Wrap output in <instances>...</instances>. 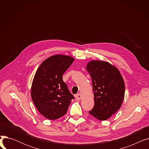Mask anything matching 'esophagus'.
Instances as JSON below:
<instances>
[{
    "instance_id": "1",
    "label": "esophagus",
    "mask_w": 149,
    "mask_h": 149,
    "mask_svg": "<svg viewBox=\"0 0 149 149\" xmlns=\"http://www.w3.org/2000/svg\"><path fill=\"white\" fill-rule=\"evenodd\" d=\"M75 97L77 100H80V99L81 98V95L80 93H77V94L75 95Z\"/></svg>"
}]
</instances>
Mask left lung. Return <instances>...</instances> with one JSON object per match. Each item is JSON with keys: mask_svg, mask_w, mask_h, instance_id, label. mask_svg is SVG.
<instances>
[{"mask_svg": "<svg viewBox=\"0 0 149 149\" xmlns=\"http://www.w3.org/2000/svg\"><path fill=\"white\" fill-rule=\"evenodd\" d=\"M86 69L91 77L94 95V106L89 112L99 120H106L122 105L125 93L123 79L119 70L107 61H91Z\"/></svg>", "mask_w": 149, "mask_h": 149, "instance_id": "left-lung-1", "label": "left lung"}]
</instances>
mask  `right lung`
Returning a JSON list of instances; mask_svg holds the SVG:
<instances>
[{
    "label": "right lung",
    "mask_w": 149,
    "mask_h": 149,
    "mask_svg": "<svg viewBox=\"0 0 149 149\" xmlns=\"http://www.w3.org/2000/svg\"><path fill=\"white\" fill-rule=\"evenodd\" d=\"M74 61L69 56L55 55L42 62L34 75L31 98L38 111L48 120L65 115L74 98L62 78Z\"/></svg>",
    "instance_id": "obj_1"
}]
</instances>
